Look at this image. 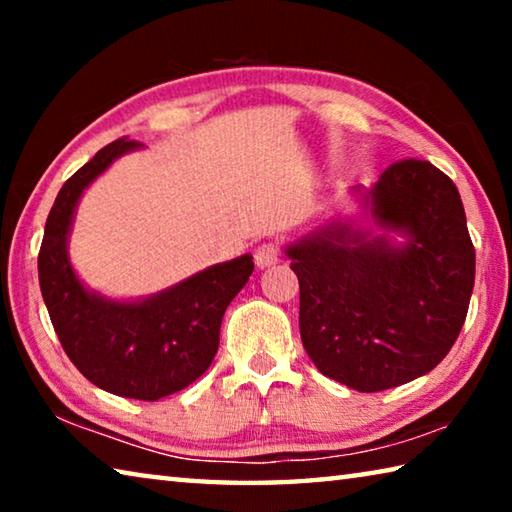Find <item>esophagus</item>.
I'll use <instances>...</instances> for the list:
<instances>
[{
	"label": "esophagus",
	"mask_w": 512,
	"mask_h": 512,
	"mask_svg": "<svg viewBox=\"0 0 512 512\" xmlns=\"http://www.w3.org/2000/svg\"><path fill=\"white\" fill-rule=\"evenodd\" d=\"M280 262V250L273 244H262L255 250V264L257 268H271Z\"/></svg>",
	"instance_id": "34e87169"
}]
</instances>
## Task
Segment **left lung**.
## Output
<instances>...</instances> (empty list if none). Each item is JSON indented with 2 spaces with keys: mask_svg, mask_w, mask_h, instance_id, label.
Here are the masks:
<instances>
[{
  "mask_svg": "<svg viewBox=\"0 0 512 512\" xmlns=\"http://www.w3.org/2000/svg\"><path fill=\"white\" fill-rule=\"evenodd\" d=\"M332 214L284 244L300 282V339L325 377L359 393L427 375L452 350L474 289L461 194L424 160L354 185Z\"/></svg>",
  "mask_w": 512,
  "mask_h": 512,
  "instance_id": "left-lung-1",
  "label": "left lung"
}]
</instances>
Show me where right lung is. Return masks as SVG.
<instances>
[{
    "label": "right lung",
    "mask_w": 512,
    "mask_h": 512,
    "mask_svg": "<svg viewBox=\"0 0 512 512\" xmlns=\"http://www.w3.org/2000/svg\"><path fill=\"white\" fill-rule=\"evenodd\" d=\"M140 149V142H112L60 187L47 216L38 277L51 325L81 375L101 391L155 402L183 391L212 366L225 309L255 264L246 253L142 298L90 289L69 259L76 210L112 162Z\"/></svg>",
    "instance_id": "right-lung-1"
}]
</instances>
